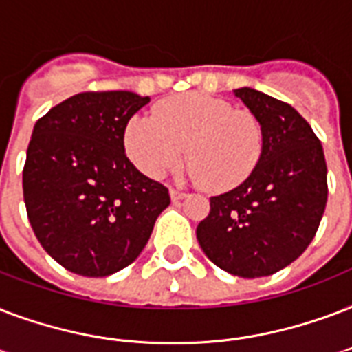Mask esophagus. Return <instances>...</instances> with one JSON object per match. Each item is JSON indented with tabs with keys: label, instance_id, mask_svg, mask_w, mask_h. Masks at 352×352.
Returning a JSON list of instances; mask_svg holds the SVG:
<instances>
[{
	"label": "esophagus",
	"instance_id": "obj_1",
	"mask_svg": "<svg viewBox=\"0 0 352 352\" xmlns=\"http://www.w3.org/2000/svg\"><path fill=\"white\" fill-rule=\"evenodd\" d=\"M185 192L184 190H178V189H170V200L173 201H179V200H184L185 198Z\"/></svg>",
	"mask_w": 352,
	"mask_h": 352
}]
</instances>
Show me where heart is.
<instances>
[{
  "label": "heart",
  "mask_w": 352,
  "mask_h": 352,
  "mask_svg": "<svg viewBox=\"0 0 352 352\" xmlns=\"http://www.w3.org/2000/svg\"><path fill=\"white\" fill-rule=\"evenodd\" d=\"M133 165L162 178L187 154L189 174L207 190L242 185L264 152L263 122L253 111L207 94H185L160 102L154 116H135L124 130Z\"/></svg>",
  "instance_id": "obj_1"
}]
</instances>
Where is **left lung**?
Masks as SVG:
<instances>
[{
	"instance_id": "left-lung-1",
	"label": "left lung",
	"mask_w": 352,
	"mask_h": 352,
	"mask_svg": "<svg viewBox=\"0 0 352 352\" xmlns=\"http://www.w3.org/2000/svg\"><path fill=\"white\" fill-rule=\"evenodd\" d=\"M235 95L261 119L264 152L255 173L211 196L196 239L211 263L239 277H264L309 248L327 206L321 141L292 106L253 88Z\"/></svg>"
}]
</instances>
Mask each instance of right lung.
Returning a JSON list of instances; mask_svg holds the SVG:
<instances>
[{
  "instance_id": "obj_1",
  "label": "right lung",
  "mask_w": 352,
  "mask_h": 352,
  "mask_svg": "<svg viewBox=\"0 0 352 352\" xmlns=\"http://www.w3.org/2000/svg\"><path fill=\"white\" fill-rule=\"evenodd\" d=\"M151 102L132 91H84L53 106L32 130L23 200L34 235L58 264L106 277L143 252L168 189L124 154V130Z\"/></svg>"
}]
</instances>
